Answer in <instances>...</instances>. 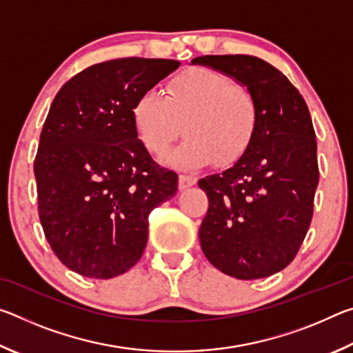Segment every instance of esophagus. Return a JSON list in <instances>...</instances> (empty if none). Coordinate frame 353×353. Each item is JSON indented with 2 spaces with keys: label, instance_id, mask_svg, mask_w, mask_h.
<instances>
[{
  "label": "esophagus",
  "instance_id": "esophagus-1",
  "mask_svg": "<svg viewBox=\"0 0 353 353\" xmlns=\"http://www.w3.org/2000/svg\"><path fill=\"white\" fill-rule=\"evenodd\" d=\"M196 182H198V179H196V177L182 174L181 177H179V188L187 190L190 187H193V185H196Z\"/></svg>",
  "mask_w": 353,
  "mask_h": 353
}]
</instances>
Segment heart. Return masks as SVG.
I'll list each match as a JSON object with an SVG mask.
<instances>
[{
  "label": "heart",
  "instance_id": "heart-1",
  "mask_svg": "<svg viewBox=\"0 0 353 353\" xmlns=\"http://www.w3.org/2000/svg\"><path fill=\"white\" fill-rule=\"evenodd\" d=\"M132 119L141 145L155 157L170 151L183 126L188 139L168 162L191 170L240 159L254 139L259 107L249 88L230 76L198 67L172 77L166 97L154 88L143 93Z\"/></svg>",
  "mask_w": 353,
  "mask_h": 353
}]
</instances>
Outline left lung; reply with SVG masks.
<instances>
[{
    "instance_id": "8db88e82",
    "label": "left lung",
    "mask_w": 353,
    "mask_h": 353,
    "mask_svg": "<svg viewBox=\"0 0 353 353\" xmlns=\"http://www.w3.org/2000/svg\"><path fill=\"white\" fill-rule=\"evenodd\" d=\"M248 87L259 107L249 148L232 168L198 182L208 198L199 241L227 276L254 280L285 270L313 218L318 143L305 99L282 71L254 56H202Z\"/></svg>"
}]
</instances>
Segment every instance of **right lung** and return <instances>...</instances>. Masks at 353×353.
<instances>
[{"mask_svg":"<svg viewBox=\"0 0 353 353\" xmlns=\"http://www.w3.org/2000/svg\"><path fill=\"white\" fill-rule=\"evenodd\" d=\"M171 59L124 57L71 77L56 94L34 160L39 218L68 270L112 279L141 259L148 216L177 191V174L155 163L132 109L179 67Z\"/></svg>","mask_w":353,"mask_h":353,"instance_id":"right-lung-1","label":"right lung"}]
</instances>
